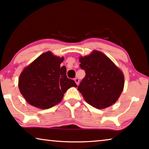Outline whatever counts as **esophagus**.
Wrapping results in <instances>:
<instances>
[{"label":"esophagus","mask_w":149,"mask_h":149,"mask_svg":"<svg viewBox=\"0 0 149 149\" xmlns=\"http://www.w3.org/2000/svg\"><path fill=\"white\" fill-rule=\"evenodd\" d=\"M74 81H75V83H76L77 85H78V84H79V79H78V78H77V77H76V78H75V79H74Z\"/></svg>","instance_id":"obj_1"}]
</instances>
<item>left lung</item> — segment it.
Instances as JSON below:
<instances>
[{
  "instance_id": "left-lung-1",
  "label": "left lung",
  "mask_w": 149,
  "mask_h": 149,
  "mask_svg": "<svg viewBox=\"0 0 149 149\" xmlns=\"http://www.w3.org/2000/svg\"><path fill=\"white\" fill-rule=\"evenodd\" d=\"M80 67L86 76L78 86L85 100L97 109L112 106L118 100L124 86L122 71L104 53L94 50L79 57Z\"/></svg>"
}]
</instances>
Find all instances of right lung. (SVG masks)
Wrapping results in <instances>:
<instances>
[{
    "label": "right lung",
    "instance_id": "1",
    "mask_svg": "<svg viewBox=\"0 0 149 149\" xmlns=\"http://www.w3.org/2000/svg\"><path fill=\"white\" fill-rule=\"evenodd\" d=\"M63 59L47 52L24 68L19 75V88L29 104L48 109L60 102L69 88L77 87L73 79L68 78L65 66L60 65Z\"/></svg>",
    "mask_w": 149,
    "mask_h": 149
}]
</instances>
